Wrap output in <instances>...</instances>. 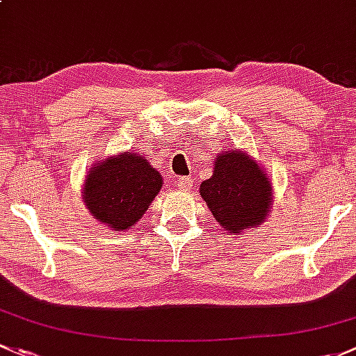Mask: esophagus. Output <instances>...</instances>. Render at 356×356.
<instances>
[{
	"label": "esophagus",
	"instance_id": "obj_1",
	"mask_svg": "<svg viewBox=\"0 0 356 356\" xmlns=\"http://www.w3.org/2000/svg\"><path fill=\"white\" fill-rule=\"evenodd\" d=\"M177 185L181 192H186V190H190L193 186V178L192 177H179L177 179Z\"/></svg>",
	"mask_w": 356,
	"mask_h": 356
}]
</instances>
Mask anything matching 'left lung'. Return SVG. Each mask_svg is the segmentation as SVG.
<instances>
[{
  "mask_svg": "<svg viewBox=\"0 0 356 356\" xmlns=\"http://www.w3.org/2000/svg\"><path fill=\"white\" fill-rule=\"evenodd\" d=\"M200 197L221 228L240 234L267 219L273 183L254 157L226 149L216 156L212 177L200 183Z\"/></svg>",
  "mask_w": 356,
  "mask_h": 356,
  "instance_id": "1",
  "label": "left lung"
}]
</instances>
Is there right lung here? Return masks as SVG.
I'll list each match as a JSON object with an SVG mask.
<instances>
[{
  "label": "right lung",
  "instance_id": "add662e5",
  "mask_svg": "<svg viewBox=\"0 0 356 356\" xmlns=\"http://www.w3.org/2000/svg\"><path fill=\"white\" fill-rule=\"evenodd\" d=\"M161 186L163 177L144 156L120 152L92 164L82 197L96 221L123 232L140 221Z\"/></svg>",
  "mask_w": 356,
  "mask_h": 356
}]
</instances>
